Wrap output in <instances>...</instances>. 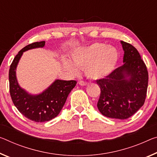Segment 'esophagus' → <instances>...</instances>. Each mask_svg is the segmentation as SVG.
Segmentation results:
<instances>
[{"mask_svg":"<svg viewBox=\"0 0 157 157\" xmlns=\"http://www.w3.org/2000/svg\"><path fill=\"white\" fill-rule=\"evenodd\" d=\"M78 83L79 84V85H81V86H86V85H87V84H88V83L86 82H84V81H82V80H79L78 82Z\"/></svg>","mask_w":157,"mask_h":157,"instance_id":"esophagus-1","label":"esophagus"}]
</instances>
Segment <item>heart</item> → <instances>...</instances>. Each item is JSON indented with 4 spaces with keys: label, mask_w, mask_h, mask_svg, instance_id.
Instances as JSON below:
<instances>
[{
    "label": "heart",
    "mask_w": 157,
    "mask_h": 157,
    "mask_svg": "<svg viewBox=\"0 0 157 157\" xmlns=\"http://www.w3.org/2000/svg\"><path fill=\"white\" fill-rule=\"evenodd\" d=\"M71 63L63 61V68L70 73L77 74L78 68H84L89 78L98 79L105 78L113 72L119 60V52L113 46L94 43L79 49L72 54Z\"/></svg>",
    "instance_id": "b5f03b06"
}]
</instances>
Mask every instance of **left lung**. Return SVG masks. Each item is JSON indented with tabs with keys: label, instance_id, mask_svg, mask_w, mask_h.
<instances>
[{
	"label": "left lung",
	"instance_id": "left-lung-1",
	"mask_svg": "<svg viewBox=\"0 0 157 157\" xmlns=\"http://www.w3.org/2000/svg\"><path fill=\"white\" fill-rule=\"evenodd\" d=\"M124 51L121 66L96 82L101 89L97 107L107 117L126 119L145 103L148 86V72L138 50L121 41Z\"/></svg>",
	"mask_w": 157,
	"mask_h": 157
}]
</instances>
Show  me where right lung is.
<instances>
[{
  "mask_svg": "<svg viewBox=\"0 0 157 157\" xmlns=\"http://www.w3.org/2000/svg\"><path fill=\"white\" fill-rule=\"evenodd\" d=\"M45 42L29 44L19 52L14 57L9 70L10 94L12 102L24 117L36 122H44L55 118L65 104L68 94L75 86V80L56 79L41 94L32 95L19 85L16 77V68L24 52L43 47Z\"/></svg>",
  "mask_w": 157,
  "mask_h": 157,
  "instance_id": "1",
  "label": "right lung"
}]
</instances>
